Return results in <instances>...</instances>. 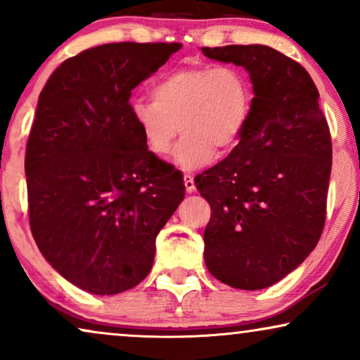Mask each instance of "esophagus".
<instances>
[{
    "label": "esophagus",
    "mask_w": 360,
    "mask_h": 360,
    "mask_svg": "<svg viewBox=\"0 0 360 360\" xmlns=\"http://www.w3.org/2000/svg\"><path fill=\"white\" fill-rule=\"evenodd\" d=\"M184 181H185V190H187V193L195 192V181L192 175H185Z\"/></svg>",
    "instance_id": "esophagus-1"
}]
</instances>
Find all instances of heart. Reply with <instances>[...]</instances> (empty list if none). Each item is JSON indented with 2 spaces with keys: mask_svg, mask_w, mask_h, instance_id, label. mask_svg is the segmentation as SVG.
<instances>
[{
  "mask_svg": "<svg viewBox=\"0 0 360 360\" xmlns=\"http://www.w3.org/2000/svg\"><path fill=\"white\" fill-rule=\"evenodd\" d=\"M152 96L153 101H133V122L157 157L170 152L179 131H184L172 157L184 172L207 167L217 150L232 152L254 105L250 77L232 63L173 70L155 83Z\"/></svg>",
  "mask_w": 360,
  "mask_h": 360,
  "instance_id": "heart-1",
  "label": "heart"
}]
</instances>
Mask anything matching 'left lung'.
Segmentation results:
<instances>
[{"instance_id":"8db88e82","label":"left lung","mask_w":360,"mask_h":360,"mask_svg":"<svg viewBox=\"0 0 360 360\" xmlns=\"http://www.w3.org/2000/svg\"><path fill=\"white\" fill-rule=\"evenodd\" d=\"M202 51L243 66L254 85L238 145L195 176L212 208L203 257L217 281L260 290L299 267L321 238L332 168L329 125L307 70L281 51L264 44Z\"/></svg>"}]
</instances>
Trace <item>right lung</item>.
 <instances>
[{"instance_id":"obj_1","label":"right lung","mask_w":360,"mask_h":360,"mask_svg":"<svg viewBox=\"0 0 360 360\" xmlns=\"http://www.w3.org/2000/svg\"><path fill=\"white\" fill-rule=\"evenodd\" d=\"M180 43H108L68 58L39 93L26 143L30 227L44 259L95 295L150 274L184 176L146 148L131 90Z\"/></svg>"}]
</instances>
